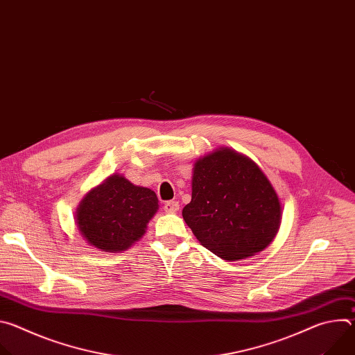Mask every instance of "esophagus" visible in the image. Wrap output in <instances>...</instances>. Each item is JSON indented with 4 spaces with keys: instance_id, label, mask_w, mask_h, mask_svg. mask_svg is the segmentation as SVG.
I'll return each mask as SVG.
<instances>
[{
    "instance_id": "34e87169",
    "label": "esophagus",
    "mask_w": 355,
    "mask_h": 355,
    "mask_svg": "<svg viewBox=\"0 0 355 355\" xmlns=\"http://www.w3.org/2000/svg\"><path fill=\"white\" fill-rule=\"evenodd\" d=\"M178 209H180V204L177 200H168L164 204V211L167 214H175V212H178Z\"/></svg>"
}]
</instances>
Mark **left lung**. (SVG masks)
Here are the masks:
<instances>
[{
  "label": "left lung",
  "mask_w": 355,
  "mask_h": 355,
  "mask_svg": "<svg viewBox=\"0 0 355 355\" xmlns=\"http://www.w3.org/2000/svg\"><path fill=\"white\" fill-rule=\"evenodd\" d=\"M192 196L182 218L215 256L237 261L263 251L275 239L282 205L257 163L230 147L193 162Z\"/></svg>",
  "instance_id": "left-lung-1"
}]
</instances>
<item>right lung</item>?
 Listing matches in <instances>:
<instances>
[{
    "mask_svg": "<svg viewBox=\"0 0 355 355\" xmlns=\"http://www.w3.org/2000/svg\"><path fill=\"white\" fill-rule=\"evenodd\" d=\"M157 211L155 191L116 173L85 193L76 211V225L91 247L121 252L143 237Z\"/></svg>",
    "mask_w": 355,
    "mask_h": 355,
    "instance_id": "add662e5",
    "label": "right lung"
}]
</instances>
